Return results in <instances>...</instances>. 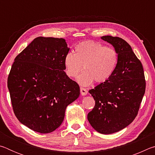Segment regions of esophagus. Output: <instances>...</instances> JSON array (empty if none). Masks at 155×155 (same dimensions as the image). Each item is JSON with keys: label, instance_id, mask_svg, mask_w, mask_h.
<instances>
[{"label": "esophagus", "instance_id": "34e87169", "mask_svg": "<svg viewBox=\"0 0 155 155\" xmlns=\"http://www.w3.org/2000/svg\"><path fill=\"white\" fill-rule=\"evenodd\" d=\"M80 91H81V94L82 96H86V95H87V90H86V89L83 88V87H81L80 88Z\"/></svg>", "mask_w": 155, "mask_h": 155}]
</instances>
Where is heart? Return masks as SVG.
I'll return each instance as SVG.
<instances>
[{
	"instance_id": "b5f03b06",
	"label": "heart",
	"mask_w": 155,
	"mask_h": 155,
	"mask_svg": "<svg viewBox=\"0 0 155 155\" xmlns=\"http://www.w3.org/2000/svg\"><path fill=\"white\" fill-rule=\"evenodd\" d=\"M118 62V55L113 48L93 41L80 43L75 47L74 54L68 52L64 64L66 74L75 77L81 70H85L77 78L82 86H89L94 81L103 83L111 77Z\"/></svg>"
}]
</instances>
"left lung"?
<instances>
[{"instance_id":"1","label":"left lung","mask_w":155,"mask_h":155,"mask_svg":"<svg viewBox=\"0 0 155 155\" xmlns=\"http://www.w3.org/2000/svg\"><path fill=\"white\" fill-rule=\"evenodd\" d=\"M118 55L114 72L105 82L89 90L95 106L87 115L94 130L108 135L118 132L132 122L140 109L146 90L142 64L127 41L118 37H101Z\"/></svg>"}]
</instances>
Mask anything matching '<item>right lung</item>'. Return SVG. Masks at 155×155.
<instances>
[{"label": "right lung", "mask_w": 155, "mask_h": 155, "mask_svg": "<svg viewBox=\"0 0 155 155\" xmlns=\"http://www.w3.org/2000/svg\"><path fill=\"white\" fill-rule=\"evenodd\" d=\"M70 48L63 38L38 37L15 57L8 87L18 120L35 132L51 133L64 121L80 88L64 72Z\"/></svg>", "instance_id": "right-lung-1"}]
</instances>
